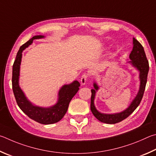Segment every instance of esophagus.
I'll return each instance as SVG.
<instances>
[{
    "label": "esophagus",
    "instance_id": "34e87169",
    "mask_svg": "<svg viewBox=\"0 0 156 156\" xmlns=\"http://www.w3.org/2000/svg\"><path fill=\"white\" fill-rule=\"evenodd\" d=\"M87 79H88V75H86V74H83V75L81 76V84L82 86L85 85L86 81H87Z\"/></svg>",
    "mask_w": 156,
    "mask_h": 156
}]
</instances>
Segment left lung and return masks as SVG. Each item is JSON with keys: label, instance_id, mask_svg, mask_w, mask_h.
Masks as SVG:
<instances>
[{"label": "left lung", "instance_id": "8db88e82", "mask_svg": "<svg viewBox=\"0 0 156 156\" xmlns=\"http://www.w3.org/2000/svg\"><path fill=\"white\" fill-rule=\"evenodd\" d=\"M129 59L130 61L127 63H129L133 67L136 68V69L138 70L139 72L140 87H139V90L134 99L131 102L128 108L123 111L114 114H104L98 111L96 107H95L94 101L97 92L99 89V86H98L96 81H94V88L91 90L92 95L90 109L93 115L101 122L107 124H115L122 121V120L127 118L137 108L139 104H140L142 99H143L144 90H145L149 66L148 60L147 59L143 46L134 37L133 38V48L129 54Z\"/></svg>", "mask_w": 156, "mask_h": 156}]
</instances>
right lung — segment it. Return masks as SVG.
<instances>
[{
	"instance_id": "right-lung-1",
	"label": "right lung",
	"mask_w": 156,
	"mask_h": 156,
	"mask_svg": "<svg viewBox=\"0 0 156 156\" xmlns=\"http://www.w3.org/2000/svg\"><path fill=\"white\" fill-rule=\"evenodd\" d=\"M45 37L44 35H35L20 46L13 65L12 88L16 102L23 112L30 119L44 125L53 124L59 121L68 110V105L73 97L78 92L80 83L76 80L69 84H65L59 89L58 99L55 104L50 107H40L30 101L19 86L20 68L23 52L33 43V41Z\"/></svg>"
}]
</instances>
